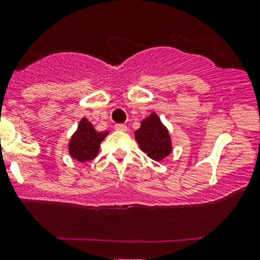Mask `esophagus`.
Masks as SVG:
<instances>
[{
  "label": "esophagus",
  "mask_w": 260,
  "mask_h": 260,
  "mask_svg": "<svg viewBox=\"0 0 260 260\" xmlns=\"http://www.w3.org/2000/svg\"><path fill=\"white\" fill-rule=\"evenodd\" d=\"M114 128L120 132H127V126L123 125V123H117V125L114 126Z\"/></svg>",
  "instance_id": "1"
}]
</instances>
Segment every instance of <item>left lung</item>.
I'll return each mask as SVG.
<instances>
[{"instance_id":"obj_1","label":"left lung","mask_w":260,"mask_h":260,"mask_svg":"<svg viewBox=\"0 0 260 260\" xmlns=\"http://www.w3.org/2000/svg\"><path fill=\"white\" fill-rule=\"evenodd\" d=\"M134 135L142 152L155 161H162L172 153L169 132L154 112L142 120L140 128L134 132Z\"/></svg>"}]
</instances>
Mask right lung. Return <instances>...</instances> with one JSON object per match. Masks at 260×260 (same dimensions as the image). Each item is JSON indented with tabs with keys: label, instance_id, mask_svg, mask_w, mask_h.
I'll return each mask as SVG.
<instances>
[{
	"label": "right lung",
	"instance_id": "obj_1",
	"mask_svg": "<svg viewBox=\"0 0 260 260\" xmlns=\"http://www.w3.org/2000/svg\"><path fill=\"white\" fill-rule=\"evenodd\" d=\"M108 135V132H96L86 118L80 120L78 128L69 142V153L79 162L91 161L99 153L100 143Z\"/></svg>",
	"mask_w": 260,
	"mask_h": 260
}]
</instances>
